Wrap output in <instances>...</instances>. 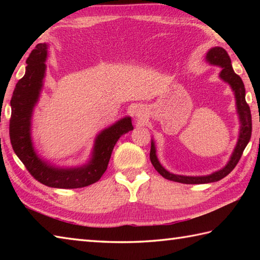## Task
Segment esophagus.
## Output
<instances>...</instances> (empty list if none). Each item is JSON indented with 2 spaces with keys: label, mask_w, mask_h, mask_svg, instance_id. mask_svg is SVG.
<instances>
[{
  "label": "esophagus",
  "mask_w": 260,
  "mask_h": 260,
  "mask_svg": "<svg viewBox=\"0 0 260 260\" xmlns=\"http://www.w3.org/2000/svg\"><path fill=\"white\" fill-rule=\"evenodd\" d=\"M136 116H137V117H139V118H141V117H142L143 114H142L141 110H137V112H136Z\"/></svg>",
  "instance_id": "34e87169"
}]
</instances>
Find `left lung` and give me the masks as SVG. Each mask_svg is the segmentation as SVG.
Instances as JSON below:
<instances>
[{
  "instance_id": "1",
  "label": "left lung",
  "mask_w": 260,
  "mask_h": 260,
  "mask_svg": "<svg viewBox=\"0 0 260 260\" xmlns=\"http://www.w3.org/2000/svg\"><path fill=\"white\" fill-rule=\"evenodd\" d=\"M206 59L210 64L219 66V67L221 68L219 77L224 82H228L231 87V89H233L235 92L237 112H238L239 120H240L239 137L227 165H225V167L222 168L221 170L217 171V172H213L212 174L204 175V176H185V175H178V174L170 173L169 171L165 170L161 165V163L158 162L157 156H156L155 143H154L152 140L150 158L153 167L155 168V170L163 176L164 179L179 182V183L203 184V183H211V182H217L219 180L223 179L224 176H227L231 171L235 169L236 165L238 164L239 159L242 155V152H244L251 137V129H252L251 113H250V108L246 102L245 85L244 82H242L240 77L234 71L233 66H231V60H230L229 54L223 48L214 47L208 51Z\"/></svg>"
}]
</instances>
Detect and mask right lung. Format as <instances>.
Here are the masks:
<instances>
[{
	"label": "right lung",
	"mask_w": 260,
	"mask_h": 260,
	"mask_svg": "<svg viewBox=\"0 0 260 260\" xmlns=\"http://www.w3.org/2000/svg\"><path fill=\"white\" fill-rule=\"evenodd\" d=\"M47 43H39L26 59L25 74L11 99L10 140L16 155L40 183L58 189H77L95 183L107 170L113 148L121 135L133 129L131 117L116 121L99 133L89 162L78 168H57L39 157L31 139V118L46 76Z\"/></svg>",
	"instance_id": "right-lung-1"
}]
</instances>
